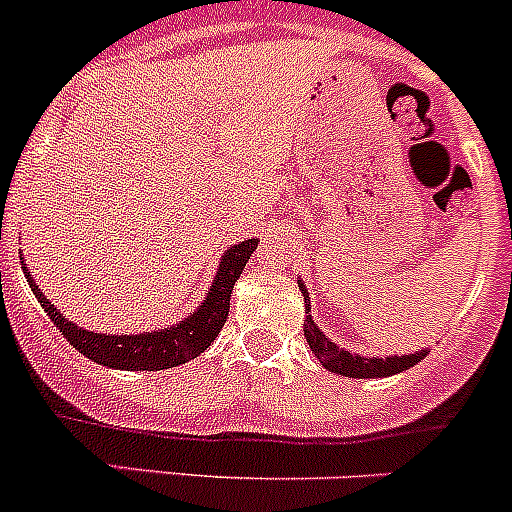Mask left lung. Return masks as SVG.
Wrapping results in <instances>:
<instances>
[{
	"label": "left lung",
	"mask_w": 512,
	"mask_h": 512,
	"mask_svg": "<svg viewBox=\"0 0 512 512\" xmlns=\"http://www.w3.org/2000/svg\"><path fill=\"white\" fill-rule=\"evenodd\" d=\"M299 289H302L304 302H307L304 304V307H307L304 337H307L309 348L317 355V360H320L327 370H332V373L345 375V378H386V375H396L403 373V370L414 368V365H419L421 360L426 358V353H429V350H419V353L391 355V358H363V355L348 353V350L335 345L320 327L314 325L312 314H309L312 304H309V294L307 287L302 284V279H299Z\"/></svg>",
	"instance_id": "left-lung-1"
}]
</instances>
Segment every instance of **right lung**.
Here are the masks:
<instances>
[{
  "mask_svg": "<svg viewBox=\"0 0 512 512\" xmlns=\"http://www.w3.org/2000/svg\"><path fill=\"white\" fill-rule=\"evenodd\" d=\"M256 246H259V238H248V241L236 243L220 256L208 297L180 325H170L157 332H139V335H101V332H88L75 322H68L60 314V309H55V304H50L48 297L37 289L32 271L27 269L22 256L20 264L40 307L48 312L53 325L63 332L65 340L78 353L91 358L93 363L109 365L116 370H164L198 358L200 353L210 348V342L218 337L225 320H228L233 284L246 269V261L251 259Z\"/></svg>",
  "mask_w": 512,
  "mask_h": 512,
  "instance_id": "add662e5",
  "label": "right lung"
}]
</instances>
